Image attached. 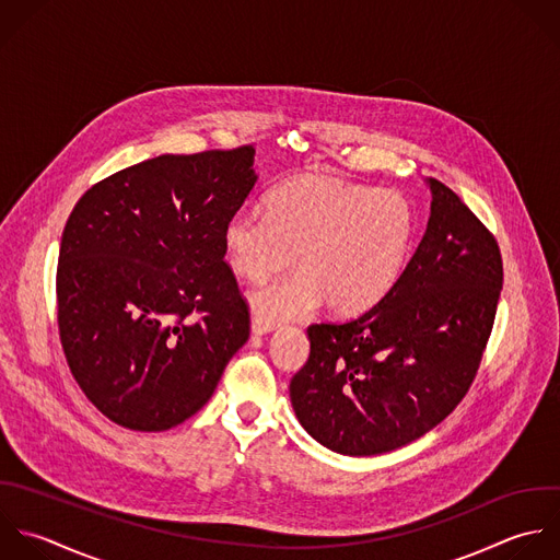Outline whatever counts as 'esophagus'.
<instances>
[{"label": "esophagus", "instance_id": "1", "mask_svg": "<svg viewBox=\"0 0 560 560\" xmlns=\"http://www.w3.org/2000/svg\"><path fill=\"white\" fill-rule=\"evenodd\" d=\"M275 329H277L275 325L261 320L259 316H253V318H250V331H253V336H266V334H270V331H275Z\"/></svg>", "mask_w": 560, "mask_h": 560}]
</instances>
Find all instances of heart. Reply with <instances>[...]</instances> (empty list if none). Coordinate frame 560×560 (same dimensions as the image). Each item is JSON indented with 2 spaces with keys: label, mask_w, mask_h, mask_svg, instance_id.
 Here are the masks:
<instances>
[{
  "label": "heart",
  "mask_w": 560,
  "mask_h": 560,
  "mask_svg": "<svg viewBox=\"0 0 560 560\" xmlns=\"http://www.w3.org/2000/svg\"><path fill=\"white\" fill-rule=\"evenodd\" d=\"M415 240V211L390 189L299 176L275 187L264 211H237L222 231L231 270L248 281L299 270L248 292L270 325L299 320L327 303L336 316L377 305L399 281Z\"/></svg>",
  "instance_id": "heart-1"
}]
</instances>
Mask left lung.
Returning a JSON list of instances; mask_svg holds the SVG:
<instances>
[{
  "mask_svg": "<svg viewBox=\"0 0 560 560\" xmlns=\"http://www.w3.org/2000/svg\"><path fill=\"white\" fill-rule=\"evenodd\" d=\"M395 288L347 323L307 329L310 360L290 382L303 430L342 456H377L434 430L467 395L502 292L495 237L441 180Z\"/></svg>",
  "mask_w": 560,
  "mask_h": 560,
  "instance_id": "left-lung-1",
  "label": "left lung"
}]
</instances>
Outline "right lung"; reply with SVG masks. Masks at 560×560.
<instances>
[{"instance_id": "right-lung-1", "label": "right lung", "mask_w": 560, "mask_h": 560, "mask_svg": "<svg viewBox=\"0 0 560 560\" xmlns=\"http://www.w3.org/2000/svg\"><path fill=\"white\" fill-rule=\"evenodd\" d=\"M255 148L161 154L93 185L60 240V342L113 423L163 432L196 415L248 340L222 231L257 183Z\"/></svg>"}]
</instances>
